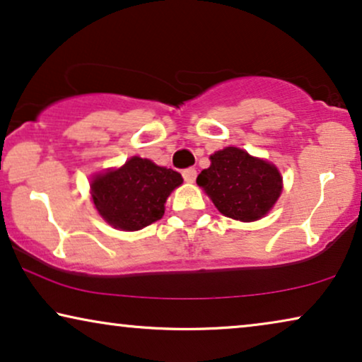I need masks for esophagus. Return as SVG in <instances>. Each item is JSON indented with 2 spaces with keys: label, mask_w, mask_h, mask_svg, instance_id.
<instances>
[{
  "label": "esophagus",
  "mask_w": 362,
  "mask_h": 362,
  "mask_svg": "<svg viewBox=\"0 0 362 362\" xmlns=\"http://www.w3.org/2000/svg\"><path fill=\"white\" fill-rule=\"evenodd\" d=\"M196 176H197V171L194 168H186V170H182V177H185V181L187 182H194Z\"/></svg>",
  "instance_id": "1"
}]
</instances>
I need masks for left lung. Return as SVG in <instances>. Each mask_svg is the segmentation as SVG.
Here are the masks:
<instances>
[{
  "label": "left lung",
  "instance_id": "8db88e82",
  "mask_svg": "<svg viewBox=\"0 0 362 362\" xmlns=\"http://www.w3.org/2000/svg\"><path fill=\"white\" fill-rule=\"evenodd\" d=\"M222 214L235 221H257L281 192L279 170L239 148L229 146L211 156V166L196 180Z\"/></svg>",
  "mask_w": 362,
  "mask_h": 362
}]
</instances>
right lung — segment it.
I'll use <instances>...</instances> for the list:
<instances>
[{
    "instance_id": "obj_1",
    "label": "right lung",
    "mask_w": 362,
    "mask_h": 362,
    "mask_svg": "<svg viewBox=\"0 0 362 362\" xmlns=\"http://www.w3.org/2000/svg\"><path fill=\"white\" fill-rule=\"evenodd\" d=\"M182 182L177 171L133 156L120 170L92 181V199L108 224L122 230H140L165 214L166 197Z\"/></svg>"
}]
</instances>
